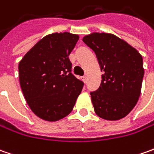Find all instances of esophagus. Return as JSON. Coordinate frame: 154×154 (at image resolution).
<instances>
[{"label": "esophagus", "mask_w": 154, "mask_h": 154, "mask_svg": "<svg viewBox=\"0 0 154 154\" xmlns=\"http://www.w3.org/2000/svg\"><path fill=\"white\" fill-rule=\"evenodd\" d=\"M82 80H83V81H84V82H86V80H87V77H86V75H84V76L82 77Z\"/></svg>", "instance_id": "1"}]
</instances>
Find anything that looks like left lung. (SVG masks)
Here are the masks:
<instances>
[{
  "label": "left lung",
  "mask_w": 154,
  "mask_h": 154,
  "mask_svg": "<svg viewBox=\"0 0 154 154\" xmlns=\"http://www.w3.org/2000/svg\"><path fill=\"white\" fill-rule=\"evenodd\" d=\"M82 40L95 52L103 72L100 86L90 93L94 111L105 120H120L138 102L144 76L142 56L110 33L93 32Z\"/></svg>",
  "instance_id": "left-lung-1"
}]
</instances>
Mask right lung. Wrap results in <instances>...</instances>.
<instances>
[{
  "label": "right lung",
  "mask_w": 154,
  "mask_h": 154,
  "mask_svg": "<svg viewBox=\"0 0 154 154\" xmlns=\"http://www.w3.org/2000/svg\"><path fill=\"white\" fill-rule=\"evenodd\" d=\"M79 36L52 33L39 40L19 63L21 90L30 109L49 122L72 111L84 83L71 73L68 56Z\"/></svg>",
  "instance_id": "1"
}]
</instances>
